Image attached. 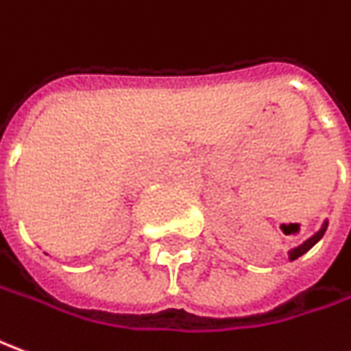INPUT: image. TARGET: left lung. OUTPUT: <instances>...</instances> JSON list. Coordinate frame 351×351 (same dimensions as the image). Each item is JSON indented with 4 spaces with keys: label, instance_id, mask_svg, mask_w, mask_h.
Returning a JSON list of instances; mask_svg holds the SVG:
<instances>
[{
    "label": "left lung",
    "instance_id": "obj_1",
    "mask_svg": "<svg viewBox=\"0 0 351 351\" xmlns=\"http://www.w3.org/2000/svg\"><path fill=\"white\" fill-rule=\"evenodd\" d=\"M326 226H328V223L325 221V225L321 226V230H319L317 234L311 236V238H309V240H306V242H304L302 245H298V247H294V250H290V252H288V256H290V261H294V259H298L300 256H304L306 252H309V250H311V247H313V245H315L317 242H319V240L323 238V234H325V230H326Z\"/></svg>",
    "mask_w": 351,
    "mask_h": 351
}]
</instances>
